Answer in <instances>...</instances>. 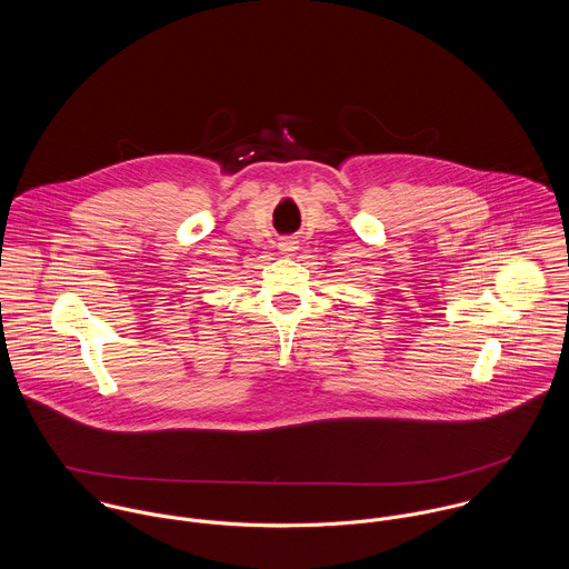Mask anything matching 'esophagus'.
Masks as SVG:
<instances>
[{
  "mask_svg": "<svg viewBox=\"0 0 569 569\" xmlns=\"http://www.w3.org/2000/svg\"><path fill=\"white\" fill-rule=\"evenodd\" d=\"M278 247H280V253H284V256H293V253H296V249H298V241L287 239V241H282Z\"/></svg>",
  "mask_w": 569,
  "mask_h": 569,
  "instance_id": "1",
  "label": "esophagus"
}]
</instances>
